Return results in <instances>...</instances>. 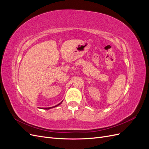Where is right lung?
Returning a JSON list of instances; mask_svg holds the SVG:
<instances>
[{
	"label": "right lung",
	"mask_w": 149,
	"mask_h": 149,
	"mask_svg": "<svg viewBox=\"0 0 149 149\" xmlns=\"http://www.w3.org/2000/svg\"><path fill=\"white\" fill-rule=\"evenodd\" d=\"M61 102H62V101L60 103V104H58V105H56V106H54V107H45L44 108V109H51V108H53V107H56V106H58V105H60V104H61Z\"/></svg>",
	"instance_id": "right-lung-1"
}]
</instances>
